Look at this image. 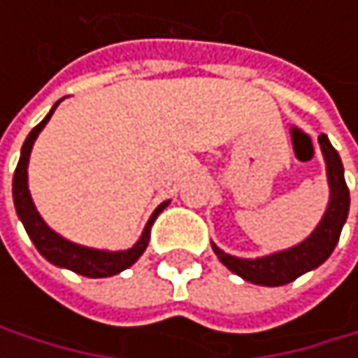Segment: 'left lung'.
Here are the masks:
<instances>
[{
  "mask_svg": "<svg viewBox=\"0 0 358 358\" xmlns=\"http://www.w3.org/2000/svg\"><path fill=\"white\" fill-rule=\"evenodd\" d=\"M325 170H327V184H329V203L323 213L322 222L311 232L309 238L299 243L296 247L286 250H278L267 257L257 259H241L232 257L228 252L215 247L211 243V249L217 255V259L236 275L247 280L257 286H284L299 275L320 267L323 261L331 255L340 241L342 226L348 217L350 207V194L344 180V168L338 151L331 147L329 138L325 134H320Z\"/></svg>",
  "mask_w": 358,
  "mask_h": 358,
  "instance_id": "1",
  "label": "left lung"
}]
</instances>
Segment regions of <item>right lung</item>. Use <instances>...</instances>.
<instances>
[{
    "label": "right lung",
    "instance_id": "1",
    "mask_svg": "<svg viewBox=\"0 0 358 358\" xmlns=\"http://www.w3.org/2000/svg\"><path fill=\"white\" fill-rule=\"evenodd\" d=\"M62 101V99H59ZM59 101L51 108V111L36 124L35 128L31 130V134L27 136L24 145H22V151H20V162L16 166V172H14V182H12V192H14V205H16V213L20 217V222L24 224V230L29 234V238L33 241V245L36 250L53 265L57 267H66V269H72L74 273H80V275H87V278H108V275H115L124 269H128L132 263L138 261V257L145 252L147 245H149V238H151V226L155 222V217L168 207L170 201L162 203L153 215L149 217L141 238L136 241V245L132 249L126 250H99V249H89V247H80V245H74L66 238H62L57 232H53L45 222L43 217L38 215L35 203L31 199V192H29V157H31V151H33V145H35L38 132L45 128V124L49 122L51 113L55 111V108L59 106Z\"/></svg>",
    "mask_w": 358,
    "mask_h": 358
}]
</instances>
